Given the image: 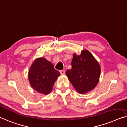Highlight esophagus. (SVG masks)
I'll return each instance as SVG.
<instances>
[{
  "mask_svg": "<svg viewBox=\"0 0 127 127\" xmlns=\"http://www.w3.org/2000/svg\"><path fill=\"white\" fill-rule=\"evenodd\" d=\"M60 74H61V75H64V74H65V71H64V70H60Z\"/></svg>",
  "mask_w": 127,
  "mask_h": 127,
  "instance_id": "1",
  "label": "esophagus"
}]
</instances>
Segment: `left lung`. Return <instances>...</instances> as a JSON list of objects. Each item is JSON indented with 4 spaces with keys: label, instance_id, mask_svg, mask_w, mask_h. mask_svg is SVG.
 I'll use <instances>...</instances> for the list:
<instances>
[{
    "label": "left lung",
    "instance_id": "left-lung-1",
    "mask_svg": "<svg viewBox=\"0 0 127 127\" xmlns=\"http://www.w3.org/2000/svg\"><path fill=\"white\" fill-rule=\"evenodd\" d=\"M71 65L65 74L75 90L81 94L93 90L99 82L101 67L92 53L86 49L79 55L74 53Z\"/></svg>",
    "mask_w": 127,
    "mask_h": 127
}]
</instances>
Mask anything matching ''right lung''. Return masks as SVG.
I'll list each match as a JSON object with an SVG mask.
<instances>
[{
  "instance_id": "right-lung-1",
  "label": "right lung",
  "mask_w": 127,
  "mask_h": 127,
  "mask_svg": "<svg viewBox=\"0 0 127 127\" xmlns=\"http://www.w3.org/2000/svg\"><path fill=\"white\" fill-rule=\"evenodd\" d=\"M60 75L51 62L40 58L36 59L30 66L28 78L30 85L35 91L42 94H48Z\"/></svg>"
}]
</instances>
